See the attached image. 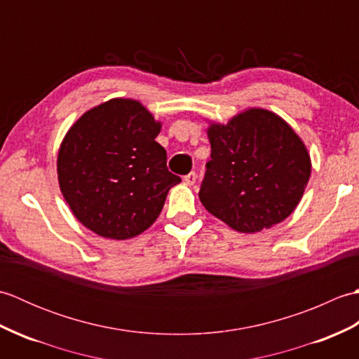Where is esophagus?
Returning <instances> with one entry per match:
<instances>
[{"mask_svg":"<svg viewBox=\"0 0 359 359\" xmlns=\"http://www.w3.org/2000/svg\"><path fill=\"white\" fill-rule=\"evenodd\" d=\"M184 180H185V184H187V185H194V184H196V180H197V174H196L194 171H191V172L185 175Z\"/></svg>","mask_w":359,"mask_h":359,"instance_id":"obj_1","label":"esophagus"}]
</instances>
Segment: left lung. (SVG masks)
I'll list each match as a JSON object with an SVG mask.
<instances>
[{"instance_id": "obj_1", "label": "left lung", "mask_w": 359, "mask_h": 359, "mask_svg": "<svg viewBox=\"0 0 359 359\" xmlns=\"http://www.w3.org/2000/svg\"><path fill=\"white\" fill-rule=\"evenodd\" d=\"M211 160L199 197L233 230L256 233L292 215L310 179L306 144L274 112L253 108L208 128Z\"/></svg>"}]
</instances>
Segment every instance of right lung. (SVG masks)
<instances>
[{"instance_id":"obj_1","label":"right lung","mask_w":359,"mask_h":359,"mask_svg":"<svg viewBox=\"0 0 359 359\" xmlns=\"http://www.w3.org/2000/svg\"><path fill=\"white\" fill-rule=\"evenodd\" d=\"M160 128L142 103L112 98L67 131L58 151V184L90 231L123 241L156 222L168 191L180 182L156 142Z\"/></svg>"}]
</instances>
